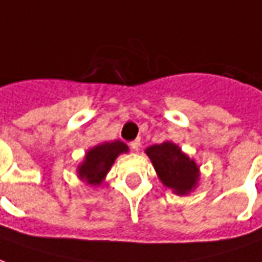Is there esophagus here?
Here are the masks:
<instances>
[{
	"mask_svg": "<svg viewBox=\"0 0 262 262\" xmlns=\"http://www.w3.org/2000/svg\"><path fill=\"white\" fill-rule=\"evenodd\" d=\"M130 147L133 150H135V151H137V150L140 149V140H139V139H136V140H133V142H132V143H130Z\"/></svg>",
	"mask_w": 262,
	"mask_h": 262,
	"instance_id": "esophagus-1",
	"label": "esophagus"
}]
</instances>
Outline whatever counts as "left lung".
Listing matches in <instances>:
<instances>
[{"label":"left lung","instance_id":"obj_1","mask_svg":"<svg viewBox=\"0 0 262 262\" xmlns=\"http://www.w3.org/2000/svg\"><path fill=\"white\" fill-rule=\"evenodd\" d=\"M156 170L163 186L174 194L186 195L191 193L200 182V167L173 142L153 144L144 150Z\"/></svg>","mask_w":262,"mask_h":262}]
</instances>
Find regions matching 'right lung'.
<instances>
[{
    "label": "right lung",
    "instance_id": "add662e5",
    "mask_svg": "<svg viewBox=\"0 0 262 262\" xmlns=\"http://www.w3.org/2000/svg\"><path fill=\"white\" fill-rule=\"evenodd\" d=\"M129 147L120 140L103 142L93 146L85 153L83 160L78 164L76 173L83 183L89 186H100L113 166L118 156L127 153Z\"/></svg>",
    "mask_w": 262,
    "mask_h": 262
}]
</instances>
